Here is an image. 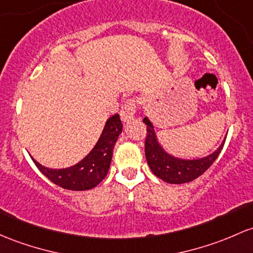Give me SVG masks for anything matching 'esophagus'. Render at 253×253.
Instances as JSON below:
<instances>
[{"label":"esophagus","instance_id":"esophagus-1","mask_svg":"<svg viewBox=\"0 0 253 253\" xmlns=\"http://www.w3.org/2000/svg\"><path fill=\"white\" fill-rule=\"evenodd\" d=\"M135 110H137V104H135V102L133 101V99H128V101L124 104V107H122L121 113H120L122 122L126 124V122H129L131 120H133V119H134Z\"/></svg>","mask_w":253,"mask_h":253}]
</instances>
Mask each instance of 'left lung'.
Instances as JSON below:
<instances>
[{
    "instance_id": "8db88e82",
    "label": "left lung",
    "mask_w": 253,
    "mask_h": 253,
    "mask_svg": "<svg viewBox=\"0 0 253 253\" xmlns=\"http://www.w3.org/2000/svg\"><path fill=\"white\" fill-rule=\"evenodd\" d=\"M143 122L146 125L148 131L145 140V157L149 167L155 175L168 184H186L201 176L218 157L227 137H224L221 145L215 151L207 156L181 158L169 154L163 148L155 132L154 125L148 116L144 118Z\"/></svg>"
}]
</instances>
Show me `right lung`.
Returning a JSON list of instances; mask_svg holds the SVG:
<instances>
[{
  "mask_svg": "<svg viewBox=\"0 0 253 253\" xmlns=\"http://www.w3.org/2000/svg\"><path fill=\"white\" fill-rule=\"evenodd\" d=\"M122 132V124L118 114L105 122L103 131L91 151L76 165L67 168H49L32 158L33 163L51 182L65 190H91L107 176L113 157V150L119 135Z\"/></svg>",
  "mask_w": 253,
  "mask_h": 253,
  "instance_id": "obj_1",
  "label": "right lung"
}]
</instances>
